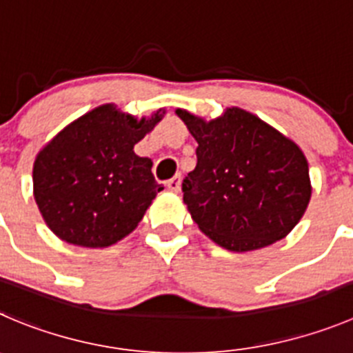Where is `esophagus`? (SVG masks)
Masks as SVG:
<instances>
[{
  "label": "esophagus",
  "instance_id": "1",
  "mask_svg": "<svg viewBox=\"0 0 353 353\" xmlns=\"http://www.w3.org/2000/svg\"><path fill=\"white\" fill-rule=\"evenodd\" d=\"M181 183H183V177H181V174H176L172 179L167 181V188H169V190H172V192H179Z\"/></svg>",
  "mask_w": 353,
  "mask_h": 353
}]
</instances>
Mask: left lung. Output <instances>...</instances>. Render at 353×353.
Listing matches in <instances>:
<instances>
[{
    "mask_svg": "<svg viewBox=\"0 0 353 353\" xmlns=\"http://www.w3.org/2000/svg\"><path fill=\"white\" fill-rule=\"evenodd\" d=\"M192 132L196 167L183 200L209 239L233 252L284 239L310 202L308 161L292 141L239 108L205 123L177 110Z\"/></svg>",
    "mask_w": 353,
    "mask_h": 353,
    "instance_id": "left-lung-1",
    "label": "left lung"
}]
</instances>
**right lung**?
Here are the masks:
<instances>
[{
	"mask_svg": "<svg viewBox=\"0 0 353 353\" xmlns=\"http://www.w3.org/2000/svg\"><path fill=\"white\" fill-rule=\"evenodd\" d=\"M161 120L95 108L59 132L38 153L32 169L34 199L52 232L68 243L108 247L139 225L163 190L150 158L134 146Z\"/></svg>",
	"mask_w": 353,
	"mask_h": 353,
	"instance_id": "obj_1",
	"label": "right lung"
}]
</instances>
